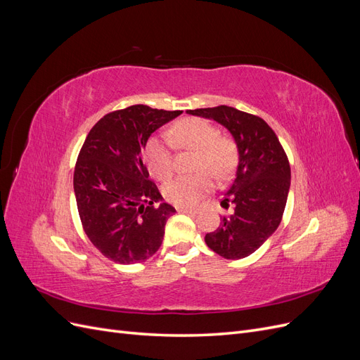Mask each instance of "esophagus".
Listing matches in <instances>:
<instances>
[{"instance_id": "obj_1", "label": "esophagus", "mask_w": 360, "mask_h": 360, "mask_svg": "<svg viewBox=\"0 0 360 360\" xmlns=\"http://www.w3.org/2000/svg\"><path fill=\"white\" fill-rule=\"evenodd\" d=\"M176 210L179 213H191V214L197 213V209H192V207H176Z\"/></svg>"}]
</instances>
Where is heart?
<instances>
[{
	"label": "heart",
	"mask_w": 360,
	"mask_h": 360,
	"mask_svg": "<svg viewBox=\"0 0 360 360\" xmlns=\"http://www.w3.org/2000/svg\"><path fill=\"white\" fill-rule=\"evenodd\" d=\"M177 148L195 151L191 176L171 179L163 186V195L172 204L191 207L209 193L217 180L231 177L238 162V147L230 135L219 134L210 122L200 117H186L174 123L168 132ZM144 160L150 174L158 180H167L174 171V155L168 139L151 136L144 147Z\"/></svg>",
	"instance_id": "1"
}]
</instances>
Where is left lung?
Here are the masks:
<instances>
[{
	"instance_id": "left-lung-1",
	"label": "left lung",
	"mask_w": 360,
	"mask_h": 360,
	"mask_svg": "<svg viewBox=\"0 0 360 360\" xmlns=\"http://www.w3.org/2000/svg\"><path fill=\"white\" fill-rule=\"evenodd\" d=\"M230 130L238 147V167L222 204H234L205 243L228 259L249 257L276 231L285 210L291 169L284 147L263 118L231 106L189 110Z\"/></svg>"
}]
</instances>
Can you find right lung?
I'll return each mask as SVG.
<instances>
[{
    "label": "right lung",
    "instance_id": "obj_1",
    "mask_svg": "<svg viewBox=\"0 0 360 360\" xmlns=\"http://www.w3.org/2000/svg\"><path fill=\"white\" fill-rule=\"evenodd\" d=\"M181 112L127 106L103 115L84 141L73 174L76 205L86 237L114 263H141L162 245L176 209L160 202L143 150L156 129Z\"/></svg>",
    "mask_w": 360,
    "mask_h": 360
}]
</instances>
